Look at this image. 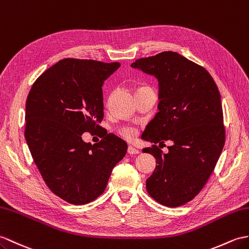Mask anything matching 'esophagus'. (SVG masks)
<instances>
[{"label":"esophagus","instance_id":"esophagus-1","mask_svg":"<svg viewBox=\"0 0 249 249\" xmlns=\"http://www.w3.org/2000/svg\"><path fill=\"white\" fill-rule=\"evenodd\" d=\"M127 153H128L129 155H137V154H139L140 152H139L138 149H137V148H135V147L128 146V148H127Z\"/></svg>","mask_w":249,"mask_h":249}]
</instances>
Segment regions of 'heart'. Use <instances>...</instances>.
<instances>
[{"label": "heart", "mask_w": 249, "mask_h": 249, "mask_svg": "<svg viewBox=\"0 0 249 249\" xmlns=\"http://www.w3.org/2000/svg\"><path fill=\"white\" fill-rule=\"evenodd\" d=\"M119 134L125 138L126 140H134L138 135V128L134 125H125L119 129Z\"/></svg>", "instance_id": "1"}]
</instances>
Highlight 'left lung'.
<instances>
[{
    "label": "left lung",
    "mask_w": 249,
    "mask_h": 249,
    "mask_svg": "<svg viewBox=\"0 0 249 249\" xmlns=\"http://www.w3.org/2000/svg\"><path fill=\"white\" fill-rule=\"evenodd\" d=\"M131 67L153 75L159 85V111L142 139L173 142L167 154L157 145L143 149L156 158L146 190L161 205L182 206L204 188L223 151L221 94L205 68L175 52L137 59Z\"/></svg>",
    "instance_id": "8db88e82"
}]
</instances>
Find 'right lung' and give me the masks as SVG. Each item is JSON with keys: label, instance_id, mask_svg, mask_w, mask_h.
<instances>
[{"label": "right lung", "instance_id": "1", "mask_svg": "<svg viewBox=\"0 0 249 249\" xmlns=\"http://www.w3.org/2000/svg\"><path fill=\"white\" fill-rule=\"evenodd\" d=\"M119 62L66 58L36 79L25 105V140L46 186L73 205H85L106 189L127 144L113 134L86 143V131L101 130L102 87Z\"/></svg>", "mask_w": 249, "mask_h": 249}]
</instances>
